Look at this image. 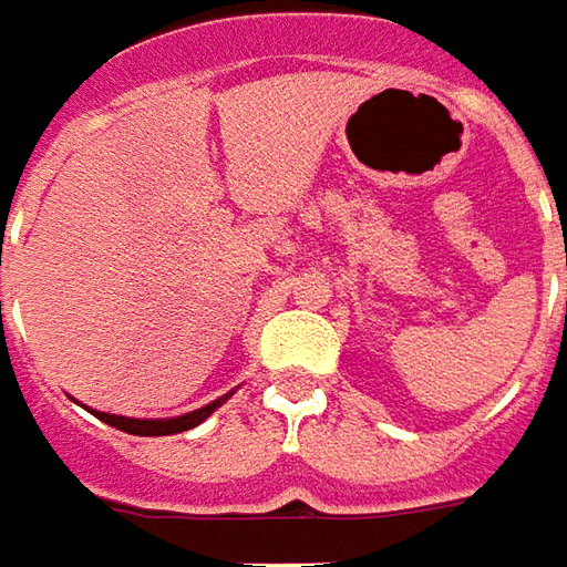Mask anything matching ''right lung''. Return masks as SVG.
<instances>
[{"instance_id": "add662e5", "label": "right lung", "mask_w": 567, "mask_h": 567, "mask_svg": "<svg viewBox=\"0 0 567 567\" xmlns=\"http://www.w3.org/2000/svg\"><path fill=\"white\" fill-rule=\"evenodd\" d=\"M234 393V390H230ZM227 396H218L215 402H208L203 409H196V412H186V415H177V417H124V415H109V412H93L99 421H105V424H112L117 431H124V434H133V436H168V434H181V431H189V427H196V424H203L205 417L212 415L215 409H221L224 402L230 399Z\"/></svg>"}]
</instances>
